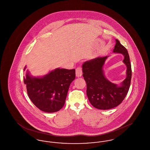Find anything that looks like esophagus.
Here are the masks:
<instances>
[{
	"label": "esophagus",
	"mask_w": 150,
	"mask_h": 150,
	"mask_svg": "<svg viewBox=\"0 0 150 150\" xmlns=\"http://www.w3.org/2000/svg\"><path fill=\"white\" fill-rule=\"evenodd\" d=\"M83 71H82V69L81 67H78L76 69V76L77 77H80L82 75Z\"/></svg>",
	"instance_id": "1"
}]
</instances>
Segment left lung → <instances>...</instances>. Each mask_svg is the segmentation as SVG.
Masks as SVG:
<instances>
[{"instance_id":"1","label":"left lung","mask_w":150,"mask_h":150,"mask_svg":"<svg viewBox=\"0 0 150 150\" xmlns=\"http://www.w3.org/2000/svg\"><path fill=\"white\" fill-rule=\"evenodd\" d=\"M114 52L124 55L127 65V78L120 86L109 81L102 70L107 56L96 58L83 64V76L86 83V95L92 105L98 109L108 110L117 106L124 100L130 86L132 68L127 50L116 39Z\"/></svg>"}]
</instances>
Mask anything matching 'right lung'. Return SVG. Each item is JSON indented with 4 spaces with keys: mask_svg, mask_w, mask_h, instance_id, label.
Masks as SVG:
<instances>
[{
    "mask_svg": "<svg viewBox=\"0 0 150 150\" xmlns=\"http://www.w3.org/2000/svg\"><path fill=\"white\" fill-rule=\"evenodd\" d=\"M75 78V69H57L43 78H31L28 72L23 81L29 98L36 107L46 112H54L64 106Z\"/></svg>",
    "mask_w": 150,
    "mask_h": 150,
    "instance_id": "1",
    "label": "right lung"
}]
</instances>
